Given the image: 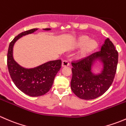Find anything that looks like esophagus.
I'll return each instance as SVG.
<instances>
[{
    "label": "esophagus",
    "instance_id": "1",
    "mask_svg": "<svg viewBox=\"0 0 126 126\" xmlns=\"http://www.w3.org/2000/svg\"><path fill=\"white\" fill-rule=\"evenodd\" d=\"M62 65L63 67L68 66L69 65V63L67 60H63V62H62Z\"/></svg>",
    "mask_w": 126,
    "mask_h": 126
}]
</instances>
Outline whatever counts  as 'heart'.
<instances>
[{"mask_svg":"<svg viewBox=\"0 0 126 126\" xmlns=\"http://www.w3.org/2000/svg\"><path fill=\"white\" fill-rule=\"evenodd\" d=\"M80 44H83L79 52V57H83L92 51L97 46V43L94 40L90 39L87 36H82L80 38Z\"/></svg>","mask_w":126,"mask_h":126,"instance_id":"1","label":"heart"}]
</instances>
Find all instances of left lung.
I'll return each instance as SVG.
<instances>
[{"label": "left lung", "instance_id": "left-lung-1", "mask_svg": "<svg viewBox=\"0 0 126 126\" xmlns=\"http://www.w3.org/2000/svg\"><path fill=\"white\" fill-rule=\"evenodd\" d=\"M97 60L103 63V69L101 73L94 75L92 72V66ZM118 62L117 50L110 39L107 38L101 50L81 60L72 62V91L77 97L85 100L102 96L112 84Z\"/></svg>", "mask_w": 126, "mask_h": 126}]
</instances>
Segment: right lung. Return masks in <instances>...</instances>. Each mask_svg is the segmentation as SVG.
<instances>
[{
    "label": "right lung",
    "mask_w": 126,
    "mask_h": 126,
    "mask_svg": "<svg viewBox=\"0 0 126 126\" xmlns=\"http://www.w3.org/2000/svg\"><path fill=\"white\" fill-rule=\"evenodd\" d=\"M38 29L24 32L16 36L10 43L7 54V66L13 82L24 93L32 97L45 94L51 88L57 72L62 67L61 60L50 61L33 68H25L14 60L13 49L17 40L25 35L35 32ZM50 30V29H44Z\"/></svg>",
    "instance_id": "obj_1"
}]
</instances>
